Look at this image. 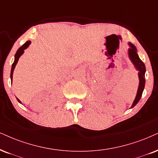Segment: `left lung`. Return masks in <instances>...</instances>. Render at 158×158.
<instances>
[{"mask_svg": "<svg viewBox=\"0 0 158 158\" xmlns=\"http://www.w3.org/2000/svg\"><path fill=\"white\" fill-rule=\"evenodd\" d=\"M130 45V49H129V56L130 60L133 62L134 65L137 70H139V89H138L137 94H136L135 99L134 100V102L132 105L131 108H133L134 106L139 102L140 99L142 96V93H143V89H144L145 85V72H146V67L145 64H143V62L140 59L139 57V55L137 53V50L136 48L133 45V44L129 42Z\"/></svg>", "mask_w": 158, "mask_h": 158, "instance_id": "1", "label": "left lung"}]
</instances>
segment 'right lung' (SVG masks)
<instances>
[{
  "instance_id": "1",
  "label": "right lung",
  "mask_w": 158,
  "mask_h": 158,
  "mask_svg": "<svg viewBox=\"0 0 158 158\" xmlns=\"http://www.w3.org/2000/svg\"><path fill=\"white\" fill-rule=\"evenodd\" d=\"M31 44V41H27V42H25L24 44H23V45L21 46L18 50H17L16 54H15V61H14V63L12 64V66H11V81H12V77H13L12 75H13L14 69H15V66H16L17 61H18L19 58L20 57V56L23 53V52H24V50L26 49V48H28V47L29 46V44ZM17 100H18L19 102L21 103V102H20V101H19V99H17Z\"/></svg>"
}]
</instances>
